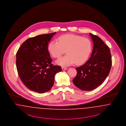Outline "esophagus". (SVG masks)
Here are the masks:
<instances>
[{
	"mask_svg": "<svg viewBox=\"0 0 126 126\" xmlns=\"http://www.w3.org/2000/svg\"><path fill=\"white\" fill-rule=\"evenodd\" d=\"M62 69L63 70H67V68L64 67H62Z\"/></svg>",
	"mask_w": 126,
	"mask_h": 126,
	"instance_id": "1",
	"label": "esophagus"
}]
</instances>
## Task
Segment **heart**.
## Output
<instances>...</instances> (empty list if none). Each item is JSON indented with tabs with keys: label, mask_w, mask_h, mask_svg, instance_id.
Returning <instances> with one entry per match:
<instances>
[{
	"label": "heart",
	"mask_w": 126,
	"mask_h": 126,
	"mask_svg": "<svg viewBox=\"0 0 126 126\" xmlns=\"http://www.w3.org/2000/svg\"><path fill=\"white\" fill-rule=\"evenodd\" d=\"M92 43L87 38L75 34H65L54 40L48 45L50 54L54 58H59L66 50L67 55L58 59L56 63L62 66L71 65L74 63L80 65L88 60L92 51Z\"/></svg>",
	"instance_id": "heart-1"
}]
</instances>
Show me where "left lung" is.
Here are the masks:
<instances>
[{
	"label": "left lung",
	"mask_w": 126,
	"mask_h": 126,
	"mask_svg": "<svg viewBox=\"0 0 126 126\" xmlns=\"http://www.w3.org/2000/svg\"><path fill=\"white\" fill-rule=\"evenodd\" d=\"M89 34L94 43L91 56L84 64L76 68L77 75L72 80L75 86L84 91L100 86L108 76L112 64L109 47L98 36Z\"/></svg>",
	"instance_id": "1"
}]
</instances>
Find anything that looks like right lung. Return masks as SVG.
Listing matches in <instances>:
<instances>
[{
  "label": "right lung",
  "instance_id": "add662e5",
  "mask_svg": "<svg viewBox=\"0 0 126 126\" xmlns=\"http://www.w3.org/2000/svg\"><path fill=\"white\" fill-rule=\"evenodd\" d=\"M56 32L28 38L17 52V70L20 79L29 89L38 93L48 91L54 85L55 75L62 71L54 65L48 50L49 41Z\"/></svg>",
  "mask_w": 126,
  "mask_h": 126
}]
</instances>
